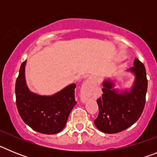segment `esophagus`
<instances>
[{
    "mask_svg": "<svg viewBox=\"0 0 157 157\" xmlns=\"http://www.w3.org/2000/svg\"><path fill=\"white\" fill-rule=\"evenodd\" d=\"M93 82H94V78H93L92 77H89L86 80V82H84V84H83V87L86 86H87V85H89V84H90V83H93Z\"/></svg>",
    "mask_w": 157,
    "mask_h": 157,
    "instance_id": "esophagus-1",
    "label": "esophagus"
}]
</instances>
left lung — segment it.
I'll return each mask as SVG.
<instances>
[{"instance_id":"1","label":"left lung","mask_w":157,"mask_h":157,"mask_svg":"<svg viewBox=\"0 0 157 157\" xmlns=\"http://www.w3.org/2000/svg\"><path fill=\"white\" fill-rule=\"evenodd\" d=\"M134 75L130 90L119 92L111 80L103 82V94L98 98L99 114L94 124L101 132L116 134L132 126L139 119L145 104L148 81L144 64L135 58L134 67L128 69Z\"/></svg>"}]
</instances>
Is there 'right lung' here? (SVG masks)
I'll use <instances>...</instances> for the list:
<instances>
[{
	"instance_id": "1",
	"label": "right lung",
	"mask_w": 157,
	"mask_h": 157,
	"mask_svg": "<svg viewBox=\"0 0 157 157\" xmlns=\"http://www.w3.org/2000/svg\"><path fill=\"white\" fill-rule=\"evenodd\" d=\"M25 60L20 66L16 82V106L26 124L37 132L55 134L66 125L71 111L76 105L75 84H71L51 96L31 92L25 79Z\"/></svg>"
}]
</instances>
